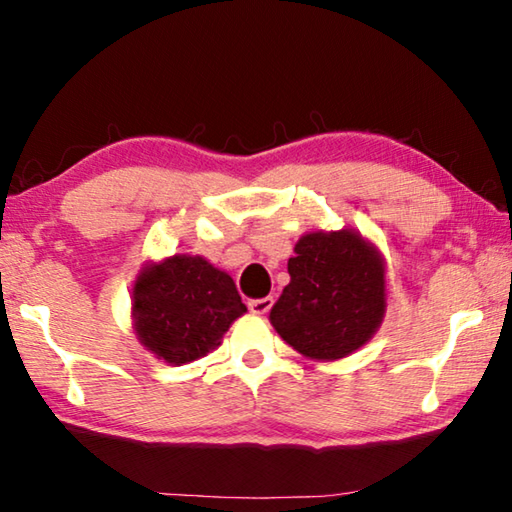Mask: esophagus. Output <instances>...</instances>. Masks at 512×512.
<instances>
[{
	"label": "esophagus",
	"mask_w": 512,
	"mask_h": 512,
	"mask_svg": "<svg viewBox=\"0 0 512 512\" xmlns=\"http://www.w3.org/2000/svg\"><path fill=\"white\" fill-rule=\"evenodd\" d=\"M273 302H275V300H273L271 296H266V298H255V300H250V302H248V307H250V311H253V314L264 316V314H268V311H271Z\"/></svg>",
	"instance_id": "34e87169"
}]
</instances>
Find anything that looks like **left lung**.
I'll return each instance as SVG.
<instances>
[{
  "instance_id": "left-lung-1",
  "label": "left lung",
  "mask_w": 512,
  "mask_h": 512,
  "mask_svg": "<svg viewBox=\"0 0 512 512\" xmlns=\"http://www.w3.org/2000/svg\"><path fill=\"white\" fill-rule=\"evenodd\" d=\"M289 275L271 323L291 348L311 359H341L375 334L386 309L384 264L357 232L305 235Z\"/></svg>"
}]
</instances>
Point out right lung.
Returning a JSON list of instances; mask_svg holds the SVG:
<instances>
[{
    "mask_svg": "<svg viewBox=\"0 0 512 512\" xmlns=\"http://www.w3.org/2000/svg\"><path fill=\"white\" fill-rule=\"evenodd\" d=\"M244 311L232 277L203 257L173 255L146 266L133 291L137 336L146 350L173 366L219 348L232 320Z\"/></svg>",
    "mask_w": 512,
    "mask_h": 512,
    "instance_id": "add662e5",
    "label": "right lung"
}]
</instances>
